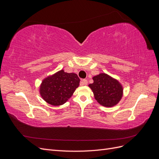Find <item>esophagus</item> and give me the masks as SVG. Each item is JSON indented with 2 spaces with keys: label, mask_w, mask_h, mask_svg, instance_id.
I'll list each match as a JSON object with an SVG mask.
<instances>
[{
  "label": "esophagus",
  "mask_w": 159,
  "mask_h": 159,
  "mask_svg": "<svg viewBox=\"0 0 159 159\" xmlns=\"http://www.w3.org/2000/svg\"><path fill=\"white\" fill-rule=\"evenodd\" d=\"M88 80H86V79H84V80H82L81 81V85H87L88 84Z\"/></svg>",
  "instance_id": "obj_1"
}]
</instances>
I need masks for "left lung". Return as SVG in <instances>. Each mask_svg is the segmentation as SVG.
<instances>
[{
    "mask_svg": "<svg viewBox=\"0 0 159 159\" xmlns=\"http://www.w3.org/2000/svg\"><path fill=\"white\" fill-rule=\"evenodd\" d=\"M93 80V83L89 86L99 103L105 107H112L121 99L123 88L116 80L105 74L94 76Z\"/></svg>",
    "mask_w": 159,
    "mask_h": 159,
    "instance_id": "left-lung-1",
    "label": "left lung"
}]
</instances>
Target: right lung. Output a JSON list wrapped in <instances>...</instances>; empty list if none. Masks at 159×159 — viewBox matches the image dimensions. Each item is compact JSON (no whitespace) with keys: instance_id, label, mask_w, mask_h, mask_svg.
Masks as SVG:
<instances>
[{"instance_id":"obj_1","label":"right lung","mask_w":159,"mask_h":159,"mask_svg":"<svg viewBox=\"0 0 159 159\" xmlns=\"http://www.w3.org/2000/svg\"><path fill=\"white\" fill-rule=\"evenodd\" d=\"M80 81L77 74L61 70L42 81L40 89L41 96L52 105H62L74 93Z\"/></svg>"}]
</instances>
